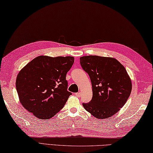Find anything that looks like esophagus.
Here are the masks:
<instances>
[{
  "label": "esophagus",
  "mask_w": 153,
  "mask_h": 153,
  "mask_svg": "<svg viewBox=\"0 0 153 153\" xmlns=\"http://www.w3.org/2000/svg\"><path fill=\"white\" fill-rule=\"evenodd\" d=\"M75 95H76L77 97H78V98H79V97L81 96V93H80V92H77V93L75 94Z\"/></svg>",
  "instance_id": "34e87169"
}]
</instances>
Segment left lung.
<instances>
[{"label": "left lung", "mask_w": 153, "mask_h": 153, "mask_svg": "<svg viewBox=\"0 0 153 153\" xmlns=\"http://www.w3.org/2000/svg\"><path fill=\"white\" fill-rule=\"evenodd\" d=\"M80 64L92 85V98L83 103L85 110L99 119L114 115L131 93L132 82L126 69L114 58L97 55L80 57Z\"/></svg>", "instance_id": "1"}]
</instances>
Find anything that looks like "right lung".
<instances>
[{
    "label": "right lung",
    "instance_id": "1",
    "mask_svg": "<svg viewBox=\"0 0 153 153\" xmlns=\"http://www.w3.org/2000/svg\"><path fill=\"white\" fill-rule=\"evenodd\" d=\"M74 63V57L41 55L27 63L16 79L22 105L39 119L56 114L71 95L65 77Z\"/></svg>",
    "mask_w": 153,
    "mask_h": 153
}]
</instances>
